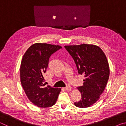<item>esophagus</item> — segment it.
Returning <instances> with one entry per match:
<instances>
[{"label":"esophagus","instance_id":"obj_1","mask_svg":"<svg viewBox=\"0 0 126 126\" xmlns=\"http://www.w3.org/2000/svg\"><path fill=\"white\" fill-rule=\"evenodd\" d=\"M65 90H67V91H71L72 89V87L71 86H68L65 87Z\"/></svg>","mask_w":126,"mask_h":126}]
</instances>
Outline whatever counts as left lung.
<instances>
[{
  "label": "left lung",
  "mask_w": 126,
  "mask_h": 126,
  "mask_svg": "<svg viewBox=\"0 0 126 126\" xmlns=\"http://www.w3.org/2000/svg\"><path fill=\"white\" fill-rule=\"evenodd\" d=\"M73 58L79 74H83V85L77 88L82 95L74 105L87 108L95 103L104 91L110 76L107 59L99 47L93 44L65 46Z\"/></svg>",
  "instance_id": "1"
}]
</instances>
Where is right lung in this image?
Instances as JSON below:
<instances>
[{
    "label": "right lung",
    "instance_id": "1",
    "mask_svg": "<svg viewBox=\"0 0 126 126\" xmlns=\"http://www.w3.org/2000/svg\"><path fill=\"white\" fill-rule=\"evenodd\" d=\"M62 47L47 43L33 44L23 55L20 68V82L32 103L40 108L50 107L58 99L61 88L45 87L46 73L50 55Z\"/></svg>",
    "mask_w": 126,
    "mask_h": 126
}]
</instances>
